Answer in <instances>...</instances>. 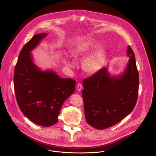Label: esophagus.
<instances>
[{
  "mask_svg": "<svg viewBox=\"0 0 156 156\" xmlns=\"http://www.w3.org/2000/svg\"><path fill=\"white\" fill-rule=\"evenodd\" d=\"M77 89H78V91H80L82 90V84L81 83H78L77 84Z\"/></svg>",
  "mask_w": 156,
  "mask_h": 156,
  "instance_id": "obj_1",
  "label": "esophagus"
}]
</instances>
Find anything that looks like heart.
<instances>
[{
  "mask_svg": "<svg viewBox=\"0 0 156 156\" xmlns=\"http://www.w3.org/2000/svg\"><path fill=\"white\" fill-rule=\"evenodd\" d=\"M99 45V42L96 39H90L84 42L74 48L72 54L76 59L91 53ZM105 58V50L104 47L99 46L91 54L89 55L83 62V68L89 73H94L99 71L104 62ZM63 62L66 66L70 68H75V63L69 58H65Z\"/></svg>",
  "mask_w": 156,
  "mask_h": 156,
  "instance_id": "heart-1",
  "label": "heart"
}]
</instances>
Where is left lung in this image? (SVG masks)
Masks as SVG:
<instances>
[{
	"label": "left lung",
	"instance_id": "obj_1",
	"mask_svg": "<svg viewBox=\"0 0 156 156\" xmlns=\"http://www.w3.org/2000/svg\"><path fill=\"white\" fill-rule=\"evenodd\" d=\"M126 52L129 58L121 75L110 76L108 68L104 67L83 80L86 120L96 129H104L118 123L136 104L139 74L135 54L129 46Z\"/></svg>",
	"mask_w": 156,
	"mask_h": 156
}]
</instances>
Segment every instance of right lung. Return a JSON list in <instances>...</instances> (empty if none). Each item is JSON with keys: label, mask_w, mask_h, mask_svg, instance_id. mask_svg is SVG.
Wrapping results in <instances>:
<instances>
[{"label": "right lung", "mask_w": 156, "mask_h": 156, "mask_svg": "<svg viewBox=\"0 0 156 156\" xmlns=\"http://www.w3.org/2000/svg\"><path fill=\"white\" fill-rule=\"evenodd\" d=\"M47 36L35 34L22 48L14 72V89L19 108L33 123L50 126L58 122L62 106L75 92L76 81L62 78L53 70L42 71L31 51Z\"/></svg>", "instance_id": "obj_1"}]
</instances>
